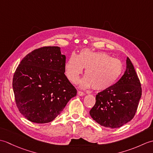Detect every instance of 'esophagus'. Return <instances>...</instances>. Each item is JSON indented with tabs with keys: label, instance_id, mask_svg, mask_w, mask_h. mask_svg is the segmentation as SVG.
Returning a JSON list of instances; mask_svg holds the SVG:
<instances>
[{
	"label": "esophagus",
	"instance_id": "esophagus-1",
	"mask_svg": "<svg viewBox=\"0 0 153 153\" xmlns=\"http://www.w3.org/2000/svg\"><path fill=\"white\" fill-rule=\"evenodd\" d=\"M77 95H78L79 96H83V95H85V93L79 91H77Z\"/></svg>",
	"mask_w": 153,
	"mask_h": 153
}]
</instances>
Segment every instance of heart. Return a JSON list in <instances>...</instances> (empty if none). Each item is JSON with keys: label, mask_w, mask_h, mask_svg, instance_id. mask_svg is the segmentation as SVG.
<instances>
[{"label": "heart", "mask_w": 153, "mask_h": 153, "mask_svg": "<svg viewBox=\"0 0 153 153\" xmlns=\"http://www.w3.org/2000/svg\"><path fill=\"white\" fill-rule=\"evenodd\" d=\"M85 68V76L80 87L104 91L110 88L120 78L123 66L121 61L104 52L81 51L78 55L71 54L65 64V73L71 82L78 83Z\"/></svg>", "instance_id": "obj_1"}]
</instances>
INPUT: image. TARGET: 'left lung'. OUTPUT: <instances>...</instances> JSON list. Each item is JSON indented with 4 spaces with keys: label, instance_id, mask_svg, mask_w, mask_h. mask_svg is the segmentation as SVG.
I'll return each instance as SVG.
<instances>
[{
    "label": "left lung",
    "instance_id": "obj_1",
    "mask_svg": "<svg viewBox=\"0 0 153 153\" xmlns=\"http://www.w3.org/2000/svg\"><path fill=\"white\" fill-rule=\"evenodd\" d=\"M141 93L140 81L134 65L127 57L124 74L112 87L97 94L90 115L100 126L120 128L134 117Z\"/></svg>",
    "mask_w": 153,
    "mask_h": 153
}]
</instances>
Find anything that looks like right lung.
Masks as SVG:
<instances>
[{
  "label": "right lung",
  "mask_w": 153,
  "mask_h": 153,
  "mask_svg": "<svg viewBox=\"0 0 153 153\" xmlns=\"http://www.w3.org/2000/svg\"><path fill=\"white\" fill-rule=\"evenodd\" d=\"M66 56L58 47H44L27 54L14 74L12 87L19 112L30 121L51 122L77 90L65 72Z\"/></svg>",
  "instance_id": "add662e5"
}]
</instances>
